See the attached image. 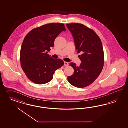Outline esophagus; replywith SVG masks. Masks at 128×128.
Wrapping results in <instances>:
<instances>
[{
  "label": "esophagus",
  "mask_w": 128,
  "mask_h": 128,
  "mask_svg": "<svg viewBox=\"0 0 128 128\" xmlns=\"http://www.w3.org/2000/svg\"><path fill=\"white\" fill-rule=\"evenodd\" d=\"M64 66H68V62H64Z\"/></svg>",
  "instance_id": "1"
}]
</instances>
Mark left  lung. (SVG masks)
I'll return each instance as SVG.
<instances>
[{"label": "left lung", "instance_id": "8db88e82", "mask_svg": "<svg viewBox=\"0 0 128 128\" xmlns=\"http://www.w3.org/2000/svg\"><path fill=\"white\" fill-rule=\"evenodd\" d=\"M74 38L76 49L82 63L76 66L71 62L73 74L68 77L71 85L84 88L92 84L100 74L104 64V54L100 39L94 30L81 23L66 24Z\"/></svg>", "mask_w": 128, "mask_h": 128}]
</instances>
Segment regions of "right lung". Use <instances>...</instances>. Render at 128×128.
<instances>
[{
	"label": "right lung",
	"mask_w": 128,
	"mask_h": 128,
	"mask_svg": "<svg viewBox=\"0 0 128 128\" xmlns=\"http://www.w3.org/2000/svg\"><path fill=\"white\" fill-rule=\"evenodd\" d=\"M63 23H49L30 31L23 40L20 60L24 72L31 81L42 84L50 81L56 70L64 65L60 59H54L47 54L54 40L62 31Z\"/></svg>",
	"instance_id": "right-lung-1"
}]
</instances>
